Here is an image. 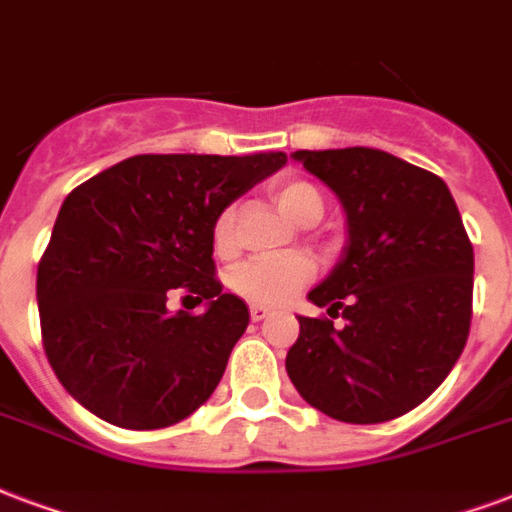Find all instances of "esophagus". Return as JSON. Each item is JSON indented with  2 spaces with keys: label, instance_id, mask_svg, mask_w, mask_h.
<instances>
[{
  "label": "esophagus",
  "instance_id": "34e87169",
  "mask_svg": "<svg viewBox=\"0 0 512 512\" xmlns=\"http://www.w3.org/2000/svg\"><path fill=\"white\" fill-rule=\"evenodd\" d=\"M268 314H271V308L268 306H260V303H252V306H249V317L255 319V322H263Z\"/></svg>",
  "mask_w": 512,
  "mask_h": 512
}]
</instances>
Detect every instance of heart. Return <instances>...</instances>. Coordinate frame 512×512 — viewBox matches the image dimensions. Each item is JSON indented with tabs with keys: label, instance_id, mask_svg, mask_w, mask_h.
Returning <instances> with one entry per match:
<instances>
[{
	"label": "heart",
	"instance_id": "b5f03b06",
	"mask_svg": "<svg viewBox=\"0 0 512 512\" xmlns=\"http://www.w3.org/2000/svg\"><path fill=\"white\" fill-rule=\"evenodd\" d=\"M271 198L292 222H314L325 212V198L317 187L298 177H284L271 187ZM212 241L217 252H230L236 241V214L233 209L217 217L212 230ZM317 265L308 255H287L276 260H247L233 268L228 276V287L244 300L260 306H276L292 298L295 292L314 279Z\"/></svg>",
	"mask_w": 512,
	"mask_h": 512
}]
</instances>
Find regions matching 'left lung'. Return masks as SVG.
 <instances>
[{"instance_id": "obj_1", "label": "left lung", "mask_w": 512, "mask_h": 512, "mask_svg": "<svg viewBox=\"0 0 512 512\" xmlns=\"http://www.w3.org/2000/svg\"><path fill=\"white\" fill-rule=\"evenodd\" d=\"M346 209L341 263L298 317L287 373L330 419L378 424L424 403L459 360L473 319V244L446 182L370 147L298 150Z\"/></svg>"}]
</instances>
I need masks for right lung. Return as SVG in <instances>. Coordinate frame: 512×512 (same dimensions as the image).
Here are the masks:
<instances>
[{
  "mask_svg": "<svg viewBox=\"0 0 512 512\" xmlns=\"http://www.w3.org/2000/svg\"><path fill=\"white\" fill-rule=\"evenodd\" d=\"M284 163V152L134 155L66 195L37 303L50 368L77 403L115 427L161 429L212 397L249 325L214 273V222ZM174 291L210 308L171 315Z\"/></svg>",
  "mask_w": 512,
  "mask_h": 512,
  "instance_id": "obj_1",
  "label": "right lung"
}]
</instances>
